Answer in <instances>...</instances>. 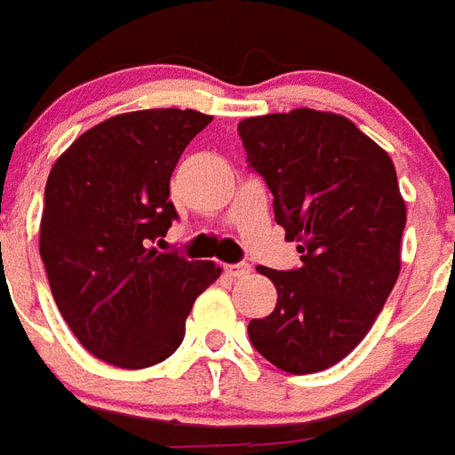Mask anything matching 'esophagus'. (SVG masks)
Here are the masks:
<instances>
[{
    "label": "esophagus",
    "instance_id": "1",
    "mask_svg": "<svg viewBox=\"0 0 455 455\" xmlns=\"http://www.w3.org/2000/svg\"><path fill=\"white\" fill-rule=\"evenodd\" d=\"M224 271H227L228 275H234V278H243V275H247V273L252 271V266L247 264V261H238V264L224 266Z\"/></svg>",
    "mask_w": 455,
    "mask_h": 455
}]
</instances>
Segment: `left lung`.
<instances>
[{"mask_svg": "<svg viewBox=\"0 0 455 455\" xmlns=\"http://www.w3.org/2000/svg\"><path fill=\"white\" fill-rule=\"evenodd\" d=\"M247 165L273 194L275 221L301 264L259 266L278 304L250 320L259 355L290 374H313L364 339L400 275L407 208L386 151L346 116L315 109L238 124Z\"/></svg>", "mask_w": 455, "mask_h": 455, "instance_id": "left-lung-1", "label": "left lung"}]
</instances>
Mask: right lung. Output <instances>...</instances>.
Masks as SVG:
<instances>
[{"label":"right lung","mask_w":455,"mask_h":455,"mask_svg":"<svg viewBox=\"0 0 455 455\" xmlns=\"http://www.w3.org/2000/svg\"><path fill=\"white\" fill-rule=\"evenodd\" d=\"M212 121L194 109H142L102 121L55 161L39 252L58 311L81 346L114 367L144 369L180 348L212 261L158 252L180 220L170 175Z\"/></svg>","instance_id":"add662e5"}]
</instances>
